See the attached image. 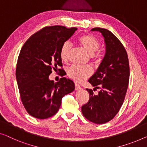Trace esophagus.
Wrapping results in <instances>:
<instances>
[{"mask_svg":"<svg viewBox=\"0 0 147 147\" xmlns=\"http://www.w3.org/2000/svg\"><path fill=\"white\" fill-rule=\"evenodd\" d=\"M80 88H81V87L80 85L75 83V90H80Z\"/></svg>","mask_w":147,"mask_h":147,"instance_id":"34e87169","label":"esophagus"}]
</instances>
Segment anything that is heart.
Wrapping results in <instances>:
<instances>
[{
	"label": "heart",
	"mask_w": 147,
	"mask_h": 147,
	"mask_svg": "<svg viewBox=\"0 0 147 147\" xmlns=\"http://www.w3.org/2000/svg\"><path fill=\"white\" fill-rule=\"evenodd\" d=\"M78 43L82 46L85 51L90 55H93L95 52L99 49L100 41L95 37L90 34L82 35L78 39ZM72 47L71 43L69 41H65L61 45L60 49V57L63 61L67 60L69 57V52ZM97 57V56H94ZM67 74L70 78L75 80L76 82H82L88 78L92 73V69L88 67H82L79 65H73L68 68Z\"/></svg>",
	"instance_id": "1"
}]
</instances>
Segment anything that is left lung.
I'll return each instance as SVG.
<instances>
[{
  "mask_svg": "<svg viewBox=\"0 0 147 147\" xmlns=\"http://www.w3.org/2000/svg\"><path fill=\"white\" fill-rule=\"evenodd\" d=\"M91 31L102 34L106 52L97 71L88 82L100 90L98 95L92 89L88 103L82 106V113L88 121L103 124L110 121L121 108L127 90L129 80V65L126 50L120 41L110 31L94 28Z\"/></svg>",
  "mask_w": 147,
  "mask_h": 147,
  "instance_id": "left-lung-1",
  "label": "left lung"
}]
</instances>
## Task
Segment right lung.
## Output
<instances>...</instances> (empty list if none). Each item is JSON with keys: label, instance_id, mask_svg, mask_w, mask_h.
<instances>
[{"label": "right lung", "instance_id": "add662e5", "mask_svg": "<svg viewBox=\"0 0 147 147\" xmlns=\"http://www.w3.org/2000/svg\"><path fill=\"white\" fill-rule=\"evenodd\" d=\"M76 30L62 26L45 27L32 35L22 48L16 77L22 102L33 117L43 119L54 115L63 96L74 91L73 80L63 77L54 82L49 76L53 69L62 66L61 47Z\"/></svg>", "mask_w": 147, "mask_h": 147}]
</instances>
